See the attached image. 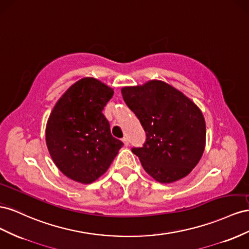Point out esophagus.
<instances>
[{
    "mask_svg": "<svg viewBox=\"0 0 249 249\" xmlns=\"http://www.w3.org/2000/svg\"><path fill=\"white\" fill-rule=\"evenodd\" d=\"M123 143H124V146H128L129 145V141H128V139H127V138H123Z\"/></svg>",
    "mask_w": 249,
    "mask_h": 249,
    "instance_id": "esophagus-1",
    "label": "esophagus"
}]
</instances>
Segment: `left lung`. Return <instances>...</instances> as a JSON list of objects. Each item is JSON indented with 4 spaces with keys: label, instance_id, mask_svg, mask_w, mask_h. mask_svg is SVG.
Returning <instances> with one entry per match:
<instances>
[{
    "label": "left lung",
    "instance_id": "1",
    "mask_svg": "<svg viewBox=\"0 0 249 249\" xmlns=\"http://www.w3.org/2000/svg\"><path fill=\"white\" fill-rule=\"evenodd\" d=\"M121 91L146 132L143 147L131 149L145 171L161 183L186 177L204 151L207 132L201 110L164 81L151 80Z\"/></svg>",
    "mask_w": 249,
    "mask_h": 249
}]
</instances>
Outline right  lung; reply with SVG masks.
Wrapping results in <instances>:
<instances>
[{
    "label": "right lung",
    "mask_w": 249,
    "mask_h": 249,
    "mask_svg": "<svg viewBox=\"0 0 249 249\" xmlns=\"http://www.w3.org/2000/svg\"><path fill=\"white\" fill-rule=\"evenodd\" d=\"M111 88L87 77L74 83L55 104L46 142L55 165L69 178L91 183L104 174L123 143L111 136L102 113Z\"/></svg>",
    "instance_id": "obj_1"
}]
</instances>
